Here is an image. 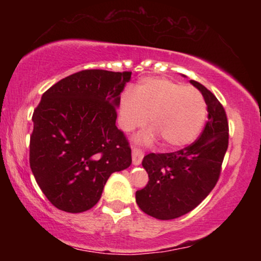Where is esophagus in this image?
Here are the masks:
<instances>
[{"mask_svg":"<svg viewBox=\"0 0 261 261\" xmlns=\"http://www.w3.org/2000/svg\"><path fill=\"white\" fill-rule=\"evenodd\" d=\"M142 158H143V152L141 151L139 147H134L133 148V163L135 164V166L140 164L141 162H142Z\"/></svg>","mask_w":261,"mask_h":261,"instance_id":"obj_1","label":"esophagus"}]
</instances>
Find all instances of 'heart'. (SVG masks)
I'll use <instances>...</instances> for the list:
<instances>
[{"label": "heart", "instance_id": "1", "mask_svg": "<svg viewBox=\"0 0 261 261\" xmlns=\"http://www.w3.org/2000/svg\"><path fill=\"white\" fill-rule=\"evenodd\" d=\"M119 112L120 126L126 133L145 126L151 116L154 130L145 135L143 141L158 134L169 147H182L201 133L206 103L196 88L162 77H147L137 83L135 93H122Z\"/></svg>", "mask_w": 261, "mask_h": 261}]
</instances>
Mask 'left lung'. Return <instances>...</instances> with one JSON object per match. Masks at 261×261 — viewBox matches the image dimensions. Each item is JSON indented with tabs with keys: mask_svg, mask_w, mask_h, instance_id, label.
Returning a JSON list of instances; mask_svg holds the SVG:
<instances>
[{
	"mask_svg": "<svg viewBox=\"0 0 261 261\" xmlns=\"http://www.w3.org/2000/svg\"><path fill=\"white\" fill-rule=\"evenodd\" d=\"M201 92L208 119L201 135L191 145L170 153H149L142 161L148 182L136 191L139 207L158 220H173L194 210L220 179L228 148V120L220 100L191 80Z\"/></svg>",
	"mask_w": 261,
	"mask_h": 261,
	"instance_id": "8db88e82",
	"label": "left lung"
}]
</instances>
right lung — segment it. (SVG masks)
<instances>
[{"mask_svg":"<svg viewBox=\"0 0 261 261\" xmlns=\"http://www.w3.org/2000/svg\"><path fill=\"white\" fill-rule=\"evenodd\" d=\"M130 79V71H80L50 87L34 109L29 163L56 208H92L109 176L131 164L130 143L115 125Z\"/></svg>","mask_w":261,"mask_h":261,"instance_id":"1","label":"right lung"}]
</instances>
